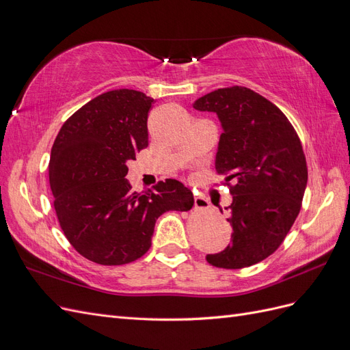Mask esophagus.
I'll use <instances>...</instances> for the list:
<instances>
[{
	"label": "esophagus",
	"mask_w": 350,
	"mask_h": 350,
	"mask_svg": "<svg viewBox=\"0 0 350 350\" xmlns=\"http://www.w3.org/2000/svg\"><path fill=\"white\" fill-rule=\"evenodd\" d=\"M194 207H196V208H200V210L208 208V207H210V203H208V200H207L204 196L197 194V196L194 197Z\"/></svg>",
	"instance_id": "1"
}]
</instances>
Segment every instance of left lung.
I'll return each instance as SVG.
<instances>
[{
  "mask_svg": "<svg viewBox=\"0 0 350 350\" xmlns=\"http://www.w3.org/2000/svg\"><path fill=\"white\" fill-rule=\"evenodd\" d=\"M193 107L220 121L215 165L232 196V241L206 260L221 269L250 267L280 247L299 215L308 181L301 140L276 105L247 88L217 89Z\"/></svg>",
  "mask_w": 350,
  "mask_h": 350,
  "instance_id": "left-lung-1",
  "label": "left lung"
}]
</instances>
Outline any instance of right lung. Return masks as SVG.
I'll return each instance as SVG.
<instances>
[{"label": "right lung", "mask_w": 350, "mask_h": 350, "mask_svg": "<svg viewBox=\"0 0 350 350\" xmlns=\"http://www.w3.org/2000/svg\"><path fill=\"white\" fill-rule=\"evenodd\" d=\"M152 103L131 89L102 93L70 116L52 146L49 185L59 226L74 250L102 266L140 258L157 217L194 204L191 189L176 179L142 194L125 179L126 162L149 144Z\"/></svg>", "instance_id": "1"}]
</instances>
